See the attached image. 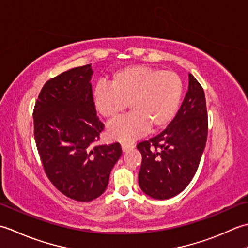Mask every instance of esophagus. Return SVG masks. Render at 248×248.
<instances>
[{"label": "esophagus", "instance_id": "1", "mask_svg": "<svg viewBox=\"0 0 248 248\" xmlns=\"http://www.w3.org/2000/svg\"><path fill=\"white\" fill-rule=\"evenodd\" d=\"M133 148H134V145H131V144H125V143H123V144H122V150H123V152H126V151H128V150L133 149Z\"/></svg>", "mask_w": 248, "mask_h": 248}]
</instances>
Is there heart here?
I'll return each instance as SVG.
<instances>
[{"label": "heart", "mask_w": 248, "mask_h": 248, "mask_svg": "<svg viewBox=\"0 0 248 248\" xmlns=\"http://www.w3.org/2000/svg\"><path fill=\"white\" fill-rule=\"evenodd\" d=\"M183 83L178 74L134 65L118 69L110 85L97 84L93 90L95 110L106 120H114L127 107L130 114L108 126L110 139L133 142L149 130L166 127L178 111Z\"/></svg>", "instance_id": "1"}]
</instances>
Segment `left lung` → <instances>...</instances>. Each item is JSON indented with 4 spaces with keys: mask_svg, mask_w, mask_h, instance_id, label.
I'll return each mask as SVG.
<instances>
[{
    "mask_svg": "<svg viewBox=\"0 0 248 248\" xmlns=\"http://www.w3.org/2000/svg\"><path fill=\"white\" fill-rule=\"evenodd\" d=\"M188 91L174 119L155 137L138 143L142 155L139 186L151 198L165 200L193 180L208 137L204 91L188 75Z\"/></svg>",
    "mask_w": 248,
    "mask_h": 248,
    "instance_id": "obj_1",
    "label": "left lung"
}]
</instances>
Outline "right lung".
Wrapping results in <instances>:
<instances>
[{
	"instance_id": "add662e5",
	"label": "right lung",
	"mask_w": 248,
	"mask_h": 248,
	"mask_svg": "<svg viewBox=\"0 0 248 248\" xmlns=\"http://www.w3.org/2000/svg\"><path fill=\"white\" fill-rule=\"evenodd\" d=\"M91 64L45 83L34 107V137L45 172L68 198L87 202L102 195L120 143L93 145L104 129L92 102Z\"/></svg>"
}]
</instances>
